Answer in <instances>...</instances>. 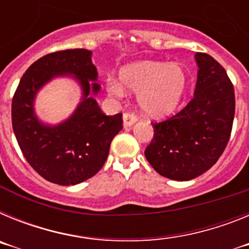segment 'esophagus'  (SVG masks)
<instances>
[{"label":"esophagus","instance_id":"34e87169","mask_svg":"<svg viewBox=\"0 0 249 249\" xmlns=\"http://www.w3.org/2000/svg\"><path fill=\"white\" fill-rule=\"evenodd\" d=\"M136 122H137V116L135 113H132V112H124L123 113V126L131 127Z\"/></svg>","mask_w":249,"mask_h":249}]
</instances>
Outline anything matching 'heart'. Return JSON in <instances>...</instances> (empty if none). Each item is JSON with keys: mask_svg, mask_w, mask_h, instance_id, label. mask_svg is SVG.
<instances>
[{"mask_svg": "<svg viewBox=\"0 0 249 249\" xmlns=\"http://www.w3.org/2000/svg\"><path fill=\"white\" fill-rule=\"evenodd\" d=\"M186 83V72L177 63L142 61L121 68L120 82L109 77L106 89L114 97H122L123 88L138 93L137 102L142 112L160 118L177 108L183 97Z\"/></svg>", "mask_w": 249, "mask_h": 249, "instance_id": "b5f03b06", "label": "heart"}]
</instances>
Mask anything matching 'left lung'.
I'll return each mask as SVG.
<instances>
[{
	"instance_id": "obj_1",
	"label": "left lung",
	"mask_w": 249,
	"mask_h": 249,
	"mask_svg": "<svg viewBox=\"0 0 249 249\" xmlns=\"http://www.w3.org/2000/svg\"><path fill=\"white\" fill-rule=\"evenodd\" d=\"M195 96L173 117L152 123L155 135L144 151L156 172L175 181L198 177L218 160L232 132L234 89L210 54L197 52Z\"/></svg>"
}]
</instances>
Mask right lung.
<instances>
[{
	"label": "right lung",
	"instance_id": "add662e5",
	"mask_svg": "<svg viewBox=\"0 0 249 249\" xmlns=\"http://www.w3.org/2000/svg\"><path fill=\"white\" fill-rule=\"evenodd\" d=\"M91 54L76 48L41 57L23 73L12 98V127L22 153L39 176L61 186L78 184L96 175L122 129V113L106 116L92 96L100 85L94 82L98 73ZM66 74L80 83L83 100L71 118L56 126L45 125L34 113L36 92Z\"/></svg>",
	"mask_w": 249,
	"mask_h": 249
}]
</instances>
